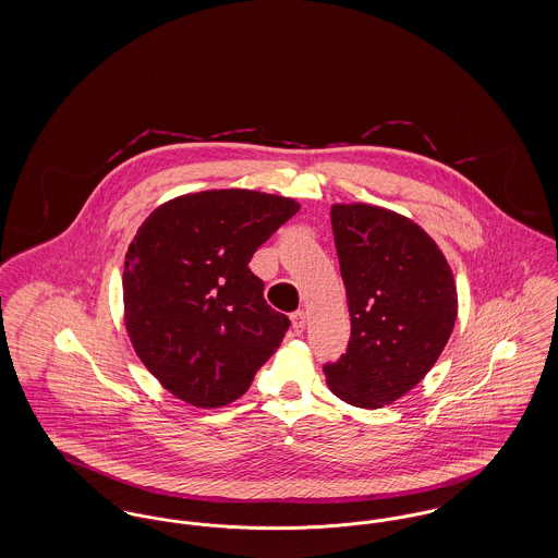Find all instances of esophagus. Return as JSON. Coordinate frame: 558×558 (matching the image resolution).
<instances>
[{
    "instance_id": "34e87169",
    "label": "esophagus",
    "mask_w": 558,
    "mask_h": 558,
    "mask_svg": "<svg viewBox=\"0 0 558 558\" xmlns=\"http://www.w3.org/2000/svg\"><path fill=\"white\" fill-rule=\"evenodd\" d=\"M292 319V335H303L305 330V312L303 310H296L291 316Z\"/></svg>"
}]
</instances>
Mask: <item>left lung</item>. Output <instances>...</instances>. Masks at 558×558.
<instances>
[{
  "label": "left lung",
  "mask_w": 558,
  "mask_h": 558,
  "mask_svg": "<svg viewBox=\"0 0 558 558\" xmlns=\"http://www.w3.org/2000/svg\"><path fill=\"white\" fill-rule=\"evenodd\" d=\"M351 337L324 374L337 398L380 408L416 387L450 339L456 284L439 246L414 221L371 205L330 211Z\"/></svg>",
  "instance_id": "left-lung-1"
}]
</instances>
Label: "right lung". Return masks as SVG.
<instances>
[{"mask_svg":"<svg viewBox=\"0 0 558 558\" xmlns=\"http://www.w3.org/2000/svg\"><path fill=\"white\" fill-rule=\"evenodd\" d=\"M299 205L255 190H207L165 203L125 255L133 349L175 398L221 408L251 387L291 319L264 299L255 251Z\"/></svg>","mask_w":558,"mask_h":558,"instance_id":"1","label":"right lung"}]
</instances>
